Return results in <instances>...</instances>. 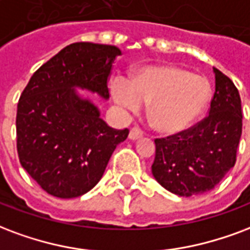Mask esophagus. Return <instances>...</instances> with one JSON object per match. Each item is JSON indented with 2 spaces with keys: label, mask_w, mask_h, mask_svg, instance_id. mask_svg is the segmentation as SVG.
Wrapping results in <instances>:
<instances>
[{
  "label": "esophagus",
  "mask_w": 250,
  "mask_h": 250,
  "mask_svg": "<svg viewBox=\"0 0 250 250\" xmlns=\"http://www.w3.org/2000/svg\"><path fill=\"white\" fill-rule=\"evenodd\" d=\"M143 136V132H142V130L140 128H138V127H134V128H131L130 130V135H128V138H130L131 140H138L140 139Z\"/></svg>",
  "instance_id": "1"
}]
</instances>
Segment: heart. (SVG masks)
Wrapping results in <instances>:
<instances>
[{"label":"heart","mask_w":250,"mask_h":250,"mask_svg":"<svg viewBox=\"0 0 250 250\" xmlns=\"http://www.w3.org/2000/svg\"><path fill=\"white\" fill-rule=\"evenodd\" d=\"M111 91L116 103L130 111L149 103V122L163 134H177L188 128L210 97L207 79L173 64L146 66L130 81L114 79Z\"/></svg>","instance_id":"heart-1"}]
</instances>
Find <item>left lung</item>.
Returning <instances> with one entry per match:
<instances>
[{
  "label": "left lung",
  "mask_w": 250,
  "mask_h": 250,
  "mask_svg": "<svg viewBox=\"0 0 250 250\" xmlns=\"http://www.w3.org/2000/svg\"><path fill=\"white\" fill-rule=\"evenodd\" d=\"M216 90L208 115L189 128L155 139L152 175L167 191L179 196L213 189L236 164L243 132V111L237 87L213 68Z\"/></svg>",
  "instance_id": "8db88e82"
}]
</instances>
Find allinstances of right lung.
Here are the masks:
<instances>
[{"mask_svg": "<svg viewBox=\"0 0 250 250\" xmlns=\"http://www.w3.org/2000/svg\"><path fill=\"white\" fill-rule=\"evenodd\" d=\"M116 46L77 42L33 74L17 106V152L21 166L49 195L73 199L101 180L128 128L115 130L82 101L74 86L108 98Z\"/></svg>", "mask_w": 250, "mask_h": 250, "instance_id": "1", "label": "right lung"}]
</instances>
